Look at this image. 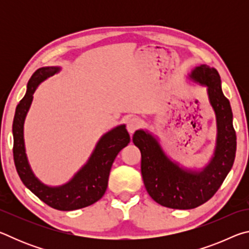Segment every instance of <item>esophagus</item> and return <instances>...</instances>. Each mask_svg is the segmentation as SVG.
I'll return each mask as SVG.
<instances>
[{"label":"esophagus","mask_w":249,"mask_h":249,"mask_svg":"<svg viewBox=\"0 0 249 249\" xmlns=\"http://www.w3.org/2000/svg\"><path fill=\"white\" fill-rule=\"evenodd\" d=\"M142 124V122L141 119L138 117H132L127 121V129L130 134H133L135 130H137L138 128H141V126Z\"/></svg>","instance_id":"34e87169"}]
</instances>
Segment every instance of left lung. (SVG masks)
Returning a JSON list of instances; mask_svg holds the SVG:
<instances>
[{
  "instance_id": "8db88e82",
  "label": "left lung",
  "mask_w": 249,
  "mask_h": 249,
  "mask_svg": "<svg viewBox=\"0 0 249 249\" xmlns=\"http://www.w3.org/2000/svg\"><path fill=\"white\" fill-rule=\"evenodd\" d=\"M190 78L208 88L211 107L216 116V146L211 161L200 171L184 169L167 157L158 141L142 129L133 136L142 154V176L151 199L170 209L189 210L205 203L215 195L233 167L236 133L230 101L223 94L217 70L201 65Z\"/></svg>"
}]
</instances>
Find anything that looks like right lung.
Listing matches in <instances>:
<instances>
[{
    "label": "right lung",
    "instance_id": "obj_1",
    "mask_svg": "<svg viewBox=\"0 0 249 249\" xmlns=\"http://www.w3.org/2000/svg\"><path fill=\"white\" fill-rule=\"evenodd\" d=\"M60 71L58 67H44L36 70L27 83V91L16 107L13 121V156L16 170L25 187L52 208L72 211L95 203L104 196L109 171L117 154L128 145L129 134L125 125L116 126L100 138L88 162L69 182L60 187H48L36 178L25 153L24 122L31 107L33 94L40 82Z\"/></svg>",
    "mask_w": 249,
    "mask_h": 249
}]
</instances>
